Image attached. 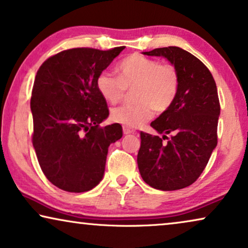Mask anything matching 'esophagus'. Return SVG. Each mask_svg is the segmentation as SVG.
Returning a JSON list of instances; mask_svg holds the SVG:
<instances>
[{"instance_id": "esophagus-1", "label": "esophagus", "mask_w": 248, "mask_h": 248, "mask_svg": "<svg viewBox=\"0 0 248 248\" xmlns=\"http://www.w3.org/2000/svg\"><path fill=\"white\" fill-rule=\"evenodd\" d=\"M135 130L134 128H131L128 126H123V133L124 134H131V133H134Z\"/></svg>"}]
</instances>
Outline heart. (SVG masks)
<instances>
[{"label":"heart","mask_w":248,"mask_h":248,"mask_svg":"<svg viewBox=\"0 0 248 248\" xmlns=\"http://www.w3.org/2000/svg\"><path fill=\"white\" fill-rule=\"evenodd\" d=\"M118 77L104 70L96 78V88L107 103L116 104L132 90L135 103L125 104L111 110L110 117L124 126L138 127L175 103L181 87V77L174 64L132 54L117 66Z\"/></svg>","instance_id":"heart-1"}]
</instances>
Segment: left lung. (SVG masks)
Masks as SVG:
<instances>
[{"label":"left lung","instance_id":"obj_1","mask_svg":"<svg viewBox=\"0 0 248 248\" xmlns=\"http://www.w3.org/2000/svg\"><path fill=\"white\" fill-rule=\"evenodd\" d=\"M143 54L164 56L174 64L181 87L172 106L151 123L164 137L140 133L139 170L154 188L175 191L187 187L204 170L218 143L220 103L216 81L198 57L179 47H161ZM169 133L172 135L167 137Z\"/></svg>","mask_w":248,"mask_h":248}]
</instances>
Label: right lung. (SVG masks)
<instances>
[{"instance_id": "right-lung-1", "label": "right lung", "mask_w": 248, "mask_h": 248, "mask_svg": "<svg viewBox=\"0 0 248 248\" xmlns=\"http://www.w3.org/2000/svg\"><path fill=\"white\" fill-rule=\"evenodd\" d=\"M123 49L62 50L37 71L31 141L44 175L63 191L87 192L99 184L108 147L123 135L120 124L99 125L109 109L96 88L98 73Z\"/></svg>"}]
</instances>
